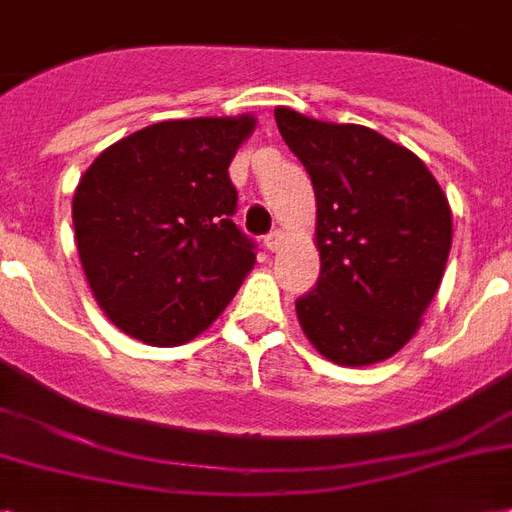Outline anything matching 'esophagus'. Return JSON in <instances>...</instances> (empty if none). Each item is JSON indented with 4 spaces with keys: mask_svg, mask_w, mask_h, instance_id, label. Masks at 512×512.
I'll return each mask as SVG.
<instances>
[{
    "mask_svg": "<svg viewBox=\"0 0 512 512\" xmlns=\"http://www.w3.org/2000/svg\"><path fill=\"white\" fill-rule=\"evenodd\" d=\"M282 241H284L282 230H271V233H268V236L263 239V244H265V249H268V252H276V249L282 247Z\"/></svg>",
    "mask_w": 512,
    "mask_h": 512,
    "instance_id": "obj_1",
    "label": "esophagus"
}]
</instances>
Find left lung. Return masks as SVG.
<instances>
[{
  "label": "left lung",
  "instance_id": "obj_1",
  "mask_svg": "<svg viewBox=\"0 0 512 512\" xmlns=\"http://www.w3.org/2000/svg\"><path fill=\"white\" fill-rule=\"evenodd\" d=\"M279 134L317 195L319 279L295 300L314 349L335 365L389 360L411 341L435 298L451 209L435 177L373 128L273 109Z\"/></svg>",
  "mask_w": 512,
  "mask_h": 512
}]
</instances>
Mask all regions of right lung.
Instances as JSON below:
<instances>
[{
    "mask_svg": "<svg viewBox=\"0 0 512 512\" xmlns=\"http://www.w3.org/2000/svg\"><path fill=\"white\" fill-rule=\"evenodd\" d=\"M255 117L163 120L101 152L74 190L85 279L109 322L179 346L220 317L255 265L228 166Z\"/></svg>",
    "mask_w": 512,
    "mask_h": 512,
    "instance_id": "right-lung-1",
    "label": "right lung"
}]
</instances>
